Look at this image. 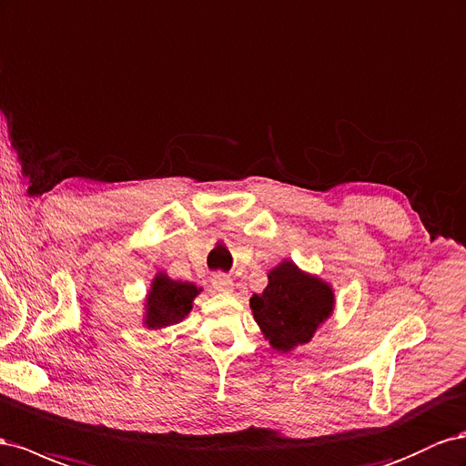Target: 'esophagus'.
<instances>
[{"label": "esophagus", "mask_w": 466, "mask_h": 466, "mask_svg": "<svg viewBox=\"0 0 466 466\" xmlns=\"http://www.w3.org/2000/svg\"><path fill=\"white\" fill-rule=\"evenodd\" d=\"M211 284H213V288H216L218 292L228 294V292L233 290V280L229 279V276H225V274H216V276H213Z\"/></svg>", "instance_id": "obj_1"}]
</instances>
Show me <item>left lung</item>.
Segmentation results:
<instances>
[{"label": "left lung", "mask_w": 466, "mask_h": 466, "mask_svg": "<svg viewBox=\"0 0 466 466\" xmlns=\"http://www.w3.org/2000/svg\"><path fill=\"white\" fill-rule=\"evenodd\" d=\"M333 298L329 284L284 260L270 270L264 292L250 298V309L272 349L288 353L308 343L331 316Z\"/></svg>", "instance_id": "1"}]
</instances>
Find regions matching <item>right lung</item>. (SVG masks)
Segmentation results:
<instances>
[{"mask_svg":"<svg viewBox=\"0 0 466 466\" xmlns=\"http://www.w3.org/2000/svg\"><path fill=\"white\" fill-rule=\"evenodd\" d=\"M199 294V288L190 282L170 280L167 274L158 272L147 296L145 325L148 329L180 323L192 309V301Z\"/></svg>","mask_w":466,"mask_h":466,"instance_id":"right-lung-1","label":"right lung"}]
</instances>
